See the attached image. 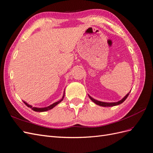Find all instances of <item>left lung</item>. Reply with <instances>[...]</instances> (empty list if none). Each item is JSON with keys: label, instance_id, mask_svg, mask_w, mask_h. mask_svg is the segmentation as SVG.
<instances>
[{"label": "left lung", "instance_id": "1", "mask_svg": "<svg viewBox=\"0 0 153 153\" xmlns=\"http://www.w3.org/2000/svg\"><path fill=\"white\" fill-rule=\"evenodd\" d=\"M129 94H128L127 95H126L125 97L122 100H120V101H118L117 102H110V103H108V102H100V101H99V100H95L94 99H93L92 97H91L89 95V98H90V99L92 100L93 102H95L96 105H99V106H116V105H120V104L123 102L125 100H126V99L128 97Z\"/></svg>", "mask_w": 153, "mask_h": 153}]
</instances>
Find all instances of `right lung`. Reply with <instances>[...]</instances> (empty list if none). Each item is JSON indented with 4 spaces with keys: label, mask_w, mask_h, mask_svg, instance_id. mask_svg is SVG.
Listing matches in <instances>:
<instances>
[{
    "label": "right lung",
    "mask_w": 153,
    "mask_h": 153,
    "mask_svg": "<svg viewBox=\"0 0 153 153\" xmlns=\"http://www.w3.org/2000/svg\"><path fill=\"white\" fill-rule=\"evenodd\" d=\"M64 95L63 96L62 99L61 100H59V101L54 102V104H53V105H50L49 106H48V107H45V108H36V107H32L31 105H28V104H27V102H24V103H25V105H27L28 107L30 108H31L32 110H33V111H47V110H51V109H52V108H54L55 106H56V105H58V104H59V102H62V100L64 99Z\"/></svg>",
    "instance_id": "obj_1"
}]
</instances>
